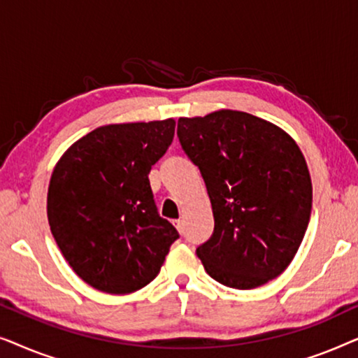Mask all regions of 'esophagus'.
I'll use <instances>...</instances> for the list:
<instances>
[{
  "label": "esophagus",
  "mask_w": 358,
  "mask_h": 358,
  "mask_svg": "<svg viewBox=\"0 0 358 358\" xmlns=\"http://www.w3.org/2000/svg\"><path fill=\"white\" fill-rule=\"evenodd\" d=\"M174 227L179 229V233H184V222L182 220H174Z\"/></svg>",
  "instance_id": "1"
}]
</instances>
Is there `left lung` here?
I'll use <instances>...</instances> for the list:
<instances>
[{
	"label": "left lung",
	"mask_w": 358,
	"mask_h": 358,
	"mask_svg": "<svg viewBox=\"0 0 358 358\" xmlns=\"http://www.w3.org/2000/svg\"><path fill=\"white\" fill-rule=\"evenodd\" d=\"M184 153L200 169L215 228L197 248L205 271L238 290L280 275L310 223V171L290 135L238 110L178 120Z\"/></svg>",
	"instance_id": "left-lung-1"
}]
</instances>
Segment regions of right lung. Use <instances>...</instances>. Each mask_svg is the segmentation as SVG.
<instances>
[{"label":"right lung","mask_w":358,"mask_h":358,"mask_svg":"<svg viewBox=\"0 0 358 358\" xmlns=\"http://www.w3.org/2000/svg\"><path fill=\"white\" fill-rule=\"evenodd\" d=\"M174 129L173 119L99 127L53 169L48 224L63 257L96 290L124 295L148 285L179 238L159 217L148 179Z\"/></svg>","instance_id":"add662e5"}]
</instances>
